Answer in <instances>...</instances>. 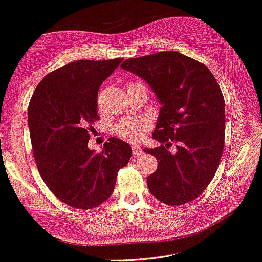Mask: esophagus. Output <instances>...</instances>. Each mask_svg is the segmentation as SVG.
Instances as JSON below:
<instances>
[{
    "instance_id": "34e87169",
    "label": "esophagus",
    "mask_w": 262,
    "mask_h": 262,
    "mask_svg": "<svg viewBox=\"0 0 262 262\" xmlns=\"http://www.w3.org/2000/svg\"><path fill=\"white\" fill-rule=\"evenodd\" d=\"M132 151H133V155H134V156H141L142 154H143V151H142L141 147L137 146V145H133Z\"/></svg>"
}]
</instances>
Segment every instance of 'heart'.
I'll return each instance as SVG.
<instances>
[{
  "label": "heart",
  "instance_id": "obj_1",
  "mask_svg": "<svg viewBox=\"0 0 262 262\" xmlns=\"http://www.w3.org/2000/svg\"><path fill=\"white\" fill-rule=\"evenodd\" d=\"M149 127L145 119H128L119 122L115 127V134L121 140L136 142L141 140Z\"/></svg>",
  "mask_w": 262,
  "mask_h": 262
}]
</instances>
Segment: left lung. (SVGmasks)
Here are the masks:
<instances>
[{
  "label": "left lung",
  "instance_id": "obj_1",
  "mask_svg": "<svg viewBox=\"0 0 262 262\" xmlns=\"http://www.w3.org/2000/svg\"><path fill=\"white\" fill-rule=\"evenodd\" d=\"M121 68L144 79L163 107L152 137L160 145L144 149L158 168L147 177L150 192L170 206L196 199L215 175L225 146V98L211 71L177 51L129 58ZM173 144L177 154H170Z\"/></svg>",
  "mask_w": 262,
  "mask_h": 262
}]
</instances>
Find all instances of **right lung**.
<instances>
[{
    "label": "right lung",
    "mask_w": 262,
    "mask_h": 262,
    "mask_svg": "<svg viewBox=\"0 0 262 262\" xmlns=\"http://www.w3.org/2000/svg\"><path fill=\"white\" fill-rule=\"evenodd\" d=\"M123 58L77 60L41 80L28 105L33 156L50 191L71 207L90 210L111 196L130 145L110 137L99 154L89 150L98 120L97 94Z\"/></svg>",
    "instance_id": "1"
}]
</instances>
